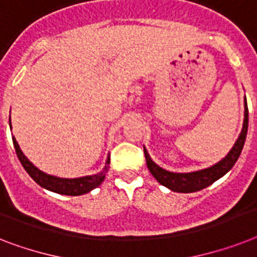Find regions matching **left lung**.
Instances as JSON below:
<instances>
[{"instance_id":"obj_1","label":"left lung","mask_w":257,"mask_h":257,"mask_svg":"<svg viewBox=\"0 0 257 257\" xmlns=\"http://www.w3.org/2000/svg\"><path fill=\"white\" fill-rule=\"evenodd\" d=\"M244 122H243V128L239 135L238 141L234 144V147L231 148V151L223 160H220L218 164L213 165L207 169L203 171L193 172V173H172V172L165 171V169L160 168L159 165L155 164L151 160V158L148 156L147 151L144 150V155H146V162H147V167L150 172L152 173L155 179L158 180L162 185L167 186L173 192L179 193H192L198 192V190L206 188V186L211 185L214 181H217L222 176L226 175L230 171L234 164L236 163L238 158L240 156V152L244 146L245 137H247L248 130V107L247 102H244Z\"/></svg>"}]
</instances>
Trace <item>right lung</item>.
Here are the masks:
<instances>
[{
    "instance_id": "obj_1",
    "label": "right lung",
    "mask_w": 257,
    "mask_h": 257,
    "mask_svg": "<svg viewBox=\"0 0 257 257\" xmlns=\"http://www.w3.org/2000/svg\"><path fill=\"white\" fill-rule=\"evenodd\" d=\"M13 143H14L17 156H18L21 164L23 165V168L26 169V172L31 176L34 181L38 182L40 186H43L48 190H52V192L59 193V194H65V196H81V194H85V193L97 188L105 179L103 173L80 177V179H59V177L50 176L39 171L33 163L29 162V159L21 151L16 138H13ZM107 163H110V160H107Z\"/></svg>"
}]
</instances>
